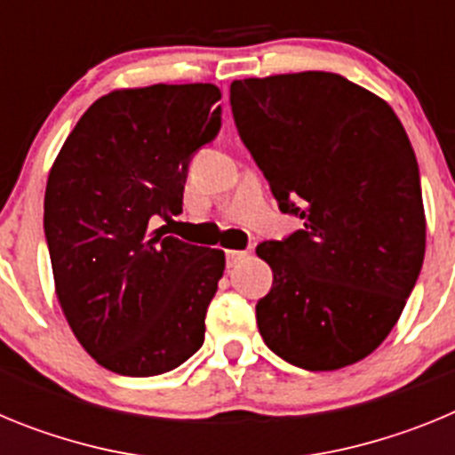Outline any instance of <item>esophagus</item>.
<instances>
[{
  "mask_svg": "<svg viewBox=\"0 0 455 455\" xmlns=\"http://www.w3.org/2000/svg\"><path fill=\"white\" fill-rule=\"evenodd\" d=\"M248 255H251V251H225V259H228V267H236V264L243 262Z\"/></svg>",
  "mask_w": 455,
  "mask_h": 455,
  "instance_id": "obj_1",
  "label": "esophagus"
}]
</instances>
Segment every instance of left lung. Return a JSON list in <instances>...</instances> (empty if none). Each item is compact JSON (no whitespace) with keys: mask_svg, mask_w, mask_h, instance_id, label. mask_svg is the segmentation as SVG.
<instances>
[{"mask_svg":"<svg viewBox=\"0 0 455 455\" xmlns=\"http://www.w3.org/2000/svg\"><path fill=\"white\" fill-rule=\"evenodd\" d=\"M230 104L280 212L303 220L257 246L273 271L259 335L293 367H348L383 344L424 264L408 134L385 100L335 72L239 79Z\"/></svg>","mask_w":455,"mask_h":455,"instance_id":"8db88e82","label":"left lung"}]
</instances>
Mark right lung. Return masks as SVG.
<instances>
[{"mask_svg": "<svg viewBox=\"0 0 455 455\" xmlns=\"http://www.w3.org/2000/svg\"><path fill=\"white\" fill-rule=\"evenodd\" d=\"M214 84H155L92 102L45 188V239L72 332L104 369L159 376L204 341L225 252L150 220L182 214L188 162L220 130Z\"/></svg>", "mask_w": 455, "mask_h": 455, "instance_id": "right-lung-1", "label": "right lung"}]
</instances>
